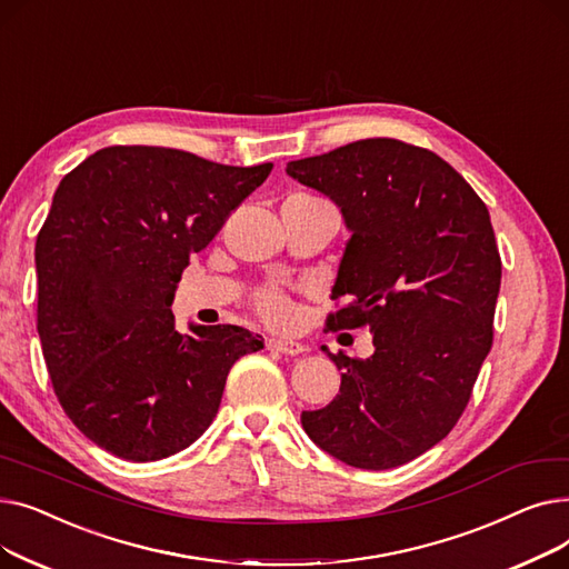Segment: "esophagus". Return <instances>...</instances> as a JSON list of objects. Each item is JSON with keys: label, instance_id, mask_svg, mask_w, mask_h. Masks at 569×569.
<instances>
[{"label": "esophagus", "instance_id": "obj_1", "mask_svg": "<svg viewBox=\"0 0 569 569\" xmlns=\"http://www.w3.org/2000/svg\"><path fill=\"white\" fill-rule=\"evenodd\" d=\"M267 348L277 350L281 355H302L307 348L292 339H267Z\"/></svg>", "mask_w": 569, "mask_h": 569}]
</instances>
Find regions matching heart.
I'll return each mask as SVG.
<instances>
[{
    "label": "heart",
    "instance_id": "b5f03b06",
    "mask_svg": "<svg viewBox=\"0 0 569 569\" xmlns=\"http://www.w3.org/2000/svg\"><path fill=\"white\" fill-rule=\"evenodd\" d=\"M295 200H302L309 204H327L325 200L313 198V196H295ZM256 309L267 322H274V325H286L292 318V305L288 300V295L277 288L260 290L256 295Z\"/></svg>",
    "mask_w": 569,
    "mask_h": 569
}]
</instances>
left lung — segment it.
Wrapping results in <instances>:
<instances>
[{
    "label": "left lung",
    "instance_id": "1",
    "mask_svg": "<svg viewBox=\"0 0 569 569\" xmlns=\"http://www.w3.org/2000/svg\"><path fill=\"white\" fill-rule=\"evenodd\" d=\"M297 182L330 196L352 232L332 288V332L369 327L376 352H327L341 390L305 410L309 438L339 461L387 470L440 442L466 410L493 341L500 253L489 209L425 147L367 138L290 161Z\"/></svg>",
    "mask_w": 569,
    "mask_h": 569
}]
</instances>
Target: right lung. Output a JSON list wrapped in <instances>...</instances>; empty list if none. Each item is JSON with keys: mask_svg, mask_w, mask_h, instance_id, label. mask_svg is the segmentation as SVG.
Listing matches in <instances>:
<instances>
[{"mask_svg": "<svg viewBox=\"0 0 569 569\" xmlns=\"http://www.w3.org/2000/svg\"><path fill=\"white\" fill-rule=\"evenodd\" d=\"M272 163L114 144L59 182L37 237V330L54 395L106 452L159 461L217 417L228 371L262 339L237 325L174 330L177 281Z\"/></svg>", "mask_w": 569, "mask_h": 569, "instance_id": "obj_1", "label": "right lung"}]
</instances>
